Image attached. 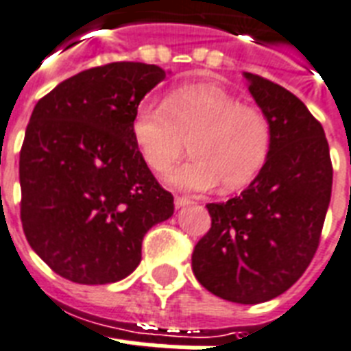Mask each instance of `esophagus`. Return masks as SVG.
I'll use <instances>...</instances> for the list:
<instances>
[{"label":"esophagus","mask_w":351,"mask_h":351,"mask_svg":"<svg viewBox=\"0 0 351 351\" xmlns=\"http://www.w3.org/2000/svg\"><path fill=\"white\" fill-rule=\"evenodd\" d=\"M191 204H193V200H189V198H184V196H176L175 198L176 209H182V207H185V205H191Z\"/></svg>","instance_id":"obj_1"}]
</instances>
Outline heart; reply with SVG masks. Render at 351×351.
<instances>
[{"instance_id":"obj_1","label":"heart","mask_w":351,"mask_h":351,"mask_svg":"<svg viewBox=\"0 0 351 351\" xmlns=\"http://www.w3.org/2000/svg\"><path fill=\"white\" fill-rule=\"evenodd\" d=\"M131 131L156 173H166L178 160L189 138L193 158L167 175V182L185 193L209 191L220 182L225 191L241 189L263 169L270 151L263 111L213 84L176 88L164 101L142 99Z\"/></svg>"}]
</instances>
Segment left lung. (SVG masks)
I'll use <instances>...</instances> for the list:
<instances>
[{
	"label": "left lung",
	"instance_id": "left-lung-1",
	"mask_svg": "<svg viewBox=\"0 0 351 351\" xmlns=\"http://www.w3.org/2000/svg\"><path fill=\"white\" fill-rule=\"evenodd\" d=\"M243 77L270 124L269 156L240 196L207 205L213 223L196 243L193 272L210 294L258 304L287 292L314 258L333 171L308 108L276 82Z\"/></svg>",
	"mask_w": 351,
	"mask_h": 351
}]
</instances>
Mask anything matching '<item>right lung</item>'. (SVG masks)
<instances>
[{"mask_svg":"<svg viewBox=\"0 0 351 351\" xmlns=\"http://www.w3.org/2000/svg\"><path fill=\"white\" fill-rule=\"evenodd\" d=\"M166 75L110 62L62 81L34 108L19 155L23 230L61 278L121 281L141 263L147 230L173 216V196L131 131L136 104Z\"/></svg>","mask_w":351,"mask_h":351,"instance_id":"right-lung-1","label":"right lung"}]
</instances>
